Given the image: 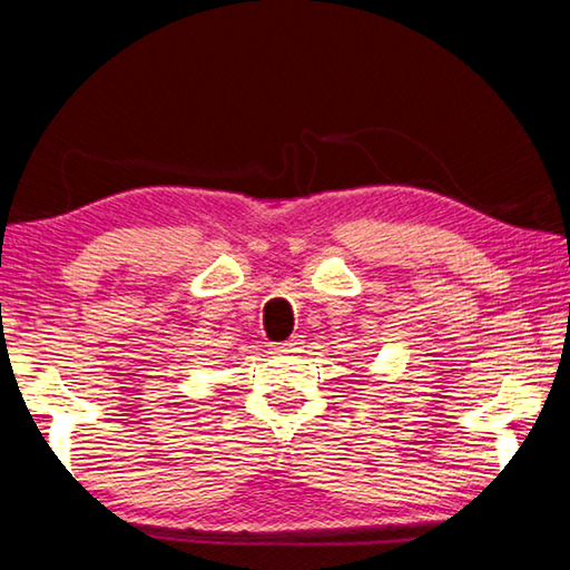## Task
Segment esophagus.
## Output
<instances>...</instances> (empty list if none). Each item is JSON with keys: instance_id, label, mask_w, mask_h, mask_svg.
Listing matches in <instances>:
<instances>
[{"instance_id": "esophagus-1", "label": "esophagus", "mask_w": 570, "mask_h": 570, "mask_svg": "<svg viewBox=\"0 0 570 570\" xmlns=\"http://www.w3.org/2000/svg\"><path fill=\"white\" fill-rule=\"evenodd\" d=\"M276 352H282V355H296V352H302V340L299 337H292L282 342V345H274Z\"/></svg>"}]
</instances>
